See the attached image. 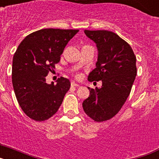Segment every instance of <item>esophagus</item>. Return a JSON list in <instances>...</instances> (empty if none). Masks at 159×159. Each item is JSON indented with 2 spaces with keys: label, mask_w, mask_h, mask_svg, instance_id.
<instances>
[{
  "label": "esophagus",
  "mask_w": 159,
  "mask_h": 159,
  "mask_svg": "<svg viewBox=\"0 0 159 159\" xmlns=\"http://www.w3.org/2000/svg\"><path fill=\"white\" fill-rule=\"evenodd\" d=\"M71 85L72 87H80V84H78L77 83H75V82H71Z\"/></svg>",
  "instance_id": "obj_1"
}]
</instances>
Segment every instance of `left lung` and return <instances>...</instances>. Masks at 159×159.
<instances>
[{"label": "left lung", "mask_w": 159, "mask_h": 159, "mask_svg": "<svg viewBox=\"0 0 159 159\" xmlns=\"http://www.w3.org/2000/svg\"><path fill=\"white\" fill-rule=\"evenodd\" d=\"M84 33L98 50L96 67L88 80H102V86L88 88L90 95L83 102V108L95 121H106L120 111L130 95L137 74L136 57L131 47L115 32L84 30Z\"/></svg>", "instance_id": "left-lung-1"}]
</instances>
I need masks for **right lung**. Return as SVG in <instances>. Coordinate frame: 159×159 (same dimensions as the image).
<instances>
[{"label": "right lung", "mask_w": 159, "mask_h": 159, "mask_svg": "<svg viewBox=\"0 0 159 159\" xmlns=\"http://www.w3.org/2000/svg\"><path fill=\"white\" fill-rule=\"evenodd\" d=\"M79 30L44 29L22 40L12 59V82L20 107L30 119L43 121L57 113L71 83L60 77L46 83L65 46Z\"/></svg>", "instance_id": "right-lung-1"}]
</instances>
